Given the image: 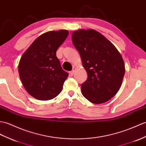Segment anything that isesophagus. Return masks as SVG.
<instances>
[{
    "instance_id": "34e87169",
    "label": "esophagus",
    "mask_w": 146,
    "mask_h": 146,
    "mask_svg": "<svg viewBox=\"0 0 146 146\" xmlns=\"http://www.w3.org/2000/svg\"><path fill=\"white\" fill-rule=\"evenodd\" d=\"M69 74L70 76H73V74H74V70H73L72 71H71V72H69Z\"/></svg>"
}]
</instances>
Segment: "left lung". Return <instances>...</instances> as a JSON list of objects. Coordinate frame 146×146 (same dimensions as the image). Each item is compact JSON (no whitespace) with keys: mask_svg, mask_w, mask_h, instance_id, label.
Segmentation results:
<instances>
[{"mask_svg":"<svg viewBox=\"0 0 146 146\" xmlns=\"http://www.w3.org/2000/svg\"><path fill=\"white\" fill-rule=\"evenodd\" d=\"M88 79L81 84L83 96L94 104L110 100L123 83L124 62L119 51L110 40L93 29H79L72 34Z\"/></svg>","mask_w":146,"mask_h":146,"instance_id":"8db88e82","label":"left lung"}]
</instances>
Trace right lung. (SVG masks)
<instances>
[{
	"instance_id": "obj_1",
	"label": "right lung",
	"mask_w": 146,
	"mask_h": 146,
	"mask_svg": "<svg viewBox=\"0 0 146 146\" xmlns=\"http://www.w3.org/2000/svg\"><path fill=\"white\" fill-rule=\"evenodd\" d=\"M68 35L66 30L44 33L33 41L20 58V80L28 93L35 99L52 100L62 91L68 73L62 69L56 52Z\"/></svg>"
}]
</instances>
